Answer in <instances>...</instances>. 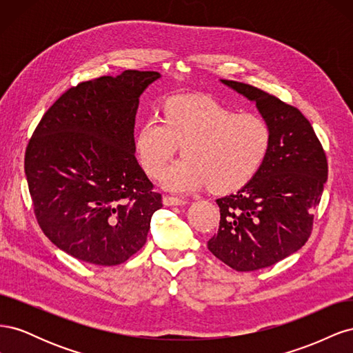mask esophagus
Instances as JSON below:
<instances>
[{
    "label": "esophagus",
    "instance_id": "34e87169",
    "mask_svg": "<svg viewBox=\"0 0 353 353\" xmlns=\"http://www.w3.org/2000/svg\"><path fill=\"white\" fill-rule=\"evenodd\" d=\"M163 205L165 206H183V205H187V200L179 199V197H174V196H165L163 197Z\"/></svg>",
    "mask_w": 353,
    "mask_h": 353
}]
</instances>
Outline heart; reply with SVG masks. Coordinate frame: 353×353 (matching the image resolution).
Returning <instances> with one entry per match:
<instances>
[{
  "label": "heart",
  "mask_w": 353,
  "mask_h": 353,
  "mask_svg": "<svg viewBox=\"0 0 353 353\" xmlns=\"http://www.w3.org/2000/svg\"><path fill=\"white\" fill-rule=\"evenodd\" d=\"M137 159L157 178L181 145L184 157L162 175L169 191L209 187L239 190L258 174L271 143L270 125L256 113H236L210 97L176 95L163 108V121L147 117L135 134Z\"/></svg>",
  "instance_id": "obj_1"
}]
</instances>
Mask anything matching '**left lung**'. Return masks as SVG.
<instances>
[{
    "label": "left lung",
    "instance_id": "obj_1",
    "mask_svg": "<svg viewBox=\"0 0 353 353\" xmlns=\"http://www.w3.org/2000/svg\"><path fill=\"white\" fill-rule=\"evenodd\" d=\"M221 82L253 101L271 130L268 153L258 174L237 193L216 200L219 230L208 241L219 261L249 272L283 261L307 241L328 165L301 110L252 85Z\"/></svg>",
    "mask_w": 353,
    "mask_h": 353
}]
</instances>
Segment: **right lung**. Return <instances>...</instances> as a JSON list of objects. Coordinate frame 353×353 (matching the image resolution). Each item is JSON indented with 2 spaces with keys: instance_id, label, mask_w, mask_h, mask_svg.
Here are the masks:
<instances>
[{
  "instance_id": "add662e5",
  "label": "right lung",
  "mask_w": 353,
  "mask_h": 353,
  "mask_svg": "<svg viewBox=\"0 0 353 353\" xmlns=\"http://www.w3.org/2000/svg\"><path fill=\"white\" fill-rule=\"evenodd\" d=\"M159 72L125 70L68 90L26 147L25 174L41 230L82 262L123 263L147 241L162 196L135 157L140 95Z\"/></svg>"
}]
</instances>
